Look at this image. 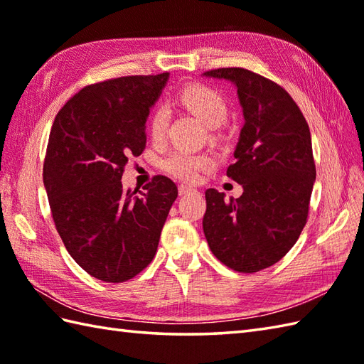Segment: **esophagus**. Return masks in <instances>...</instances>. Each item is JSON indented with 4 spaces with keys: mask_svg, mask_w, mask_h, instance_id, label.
<instances>
[{
    "mask_svg": "<svg viewBox=\"0 0 364 364\" xmlns=\"http://www.w3.org/2000/svg\"><path fill=\"white\" fill-rule=\"evenodd\" d=\"M178 192H180V196H188L191 192H196V189L192 186H188V184H180V186H178Z\"/></svg>",
    "mask_w": 364,
    "mask_h": 364,
    "instance_id": "esophagus-1",
    "label": "esophagus"
}]
</instances>
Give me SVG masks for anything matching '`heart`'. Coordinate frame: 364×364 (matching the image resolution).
<instances>
[{
    "mask_svg": "<svg viewBox=\"0 0 364 364\" xmlns=\"http://www.w3.org/2000/svg\"><path fill=\"white\" fill-rule=\"evenodd\" d=\"M180 103L202 120L208 127H219L228 115V105L220 92L203 84H192L178 94ZM170 114L166 106H156L149 122L150 136L154 142H161L167 133ZM166 173L183 181H196L200 173L214 166L211 153H194L188 150L168 151L159 162Z\"/></svg>",
    "mask_w": 364,
    "mask_h": 364,
    "instance_id": "1",
    "label": "heart"
}]
</instances>
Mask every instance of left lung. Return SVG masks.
I'll return each instance as SVG.
<instances>
[{
  "label": "left lung",
  "instance_id": "1",
  "mask_svg": "<svg viewBox=\"0 0 364 364\" xmlns=\"http://www.w3.org/2000/svg\"><path fill=\"white\" fill-rule=\"evenodd\" d=\"M205 75L236 84L245 120L227 168L244 192L230 200L205 192V237L227 267L253 274L280 261L306 223L316 180L310 128L288 92L264 76L239 67Z\"/></svg>",
  "mask_w": 364,
  "mask_h": 364
}]
</instances>
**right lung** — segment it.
<instances>
[{
    "label": "right lung",
    "instance_id": "right-lung-1",
    "mask_svg": "<svg viewBox=\"0 0 364 364\" xmlns=\"http://www.w3.org/2000/svg\"><path fill=\"white\" fill-rule=\"evenodd\" d=\"M167 78L134 75L89 84L51 127L43 184L54 225L70 257L106 283L131 280L150 264L178 197L164 175L153 176L144 192L123 189L120 181L128 158L145 150V122Z\"/></svg>",
    "mask_w": 364,
    "mask_h": 364
}]
</instances>
